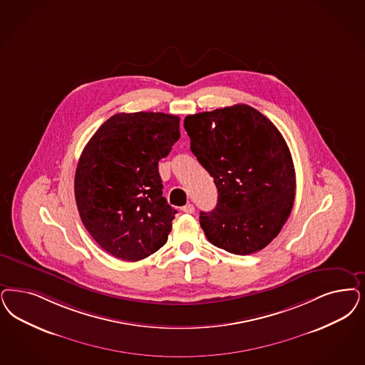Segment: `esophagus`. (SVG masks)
Wrapping results in <instances>:
<instances>
[{"instance_id": "esophagus-1", "label": "esophagus", "mask_w": 365, "mask_h": 365, "mask_svg": "<svg viewBox=\"0 0 365 365\" xmlns=\"http://www.w3.org/2000/svg\"><path fill=\"white\" fill-rule=\"evenodd\" d=\"M182 212L186 214H192L194 212H195V207H194V205L187 203L186 206H183V207H182Z\"/></svg>"}]
</instances>
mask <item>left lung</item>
Wrapping results in <instances>:
<instances>
[{
	"label": "left lung",
	"mask_w": 365,
	"mask_h": 365,
	"mask_svg": "<svg viewBox=\"0 0 365 365\" xmlns=\"http://www.w3.org/2000/svg\"><path fill=\"white\" fill-rule=\"evenodd\" d=\"M185 129L218 191L215 209L201 212L205 236L235 255L263 250L286 224L295 198V170L282 133L242 103L190 114Z\"/></svg>",
	"instance_id": "1"
}]
</instances>
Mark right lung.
Listing matches in <instances>:
<instances>
[{
	"label": "right lung",
	"mask_w": 365,
	"mask_h": 365,
	"mask_svg": "<svg viewBox=\"0 0 365 365\" xmlns=\"http://www.w3.org/2000/svg\"><path fill=\"white\" fill-rule=\"evenodd\" d=\"M178 115L114 114L90 138L76 171L81 220L103 251L138 262L159 251L178 213L163 197L158 163L180 138Z\"/></svg>",
	"instance_id": "1"
}]
</instances>
